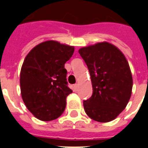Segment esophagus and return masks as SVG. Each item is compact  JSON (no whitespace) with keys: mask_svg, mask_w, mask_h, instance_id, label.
I'll return each mask as SVG.
<instances>
[{"mask_svg":"<svg viewBox=\"0 0 148 148\" xmlns=\"http://www.w3.org/2000/svg\"><path fill=\"white\" fill-rule=\"evenodd\" d=\"M73 89H74V90L77 91V89H78V84H75L73 86Z\"/></svg>","mask_w":148,"mask_h":148,"instance_id":"esophagus-1","label":"esophagus"}]
</instances>
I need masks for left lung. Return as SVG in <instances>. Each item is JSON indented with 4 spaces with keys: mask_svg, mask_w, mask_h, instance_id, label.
<instances>
[{
    "mask_svg": "<svg viewBox=\"0 0 148 148\" xmlns=\"http://www.w3.org/2000/svg\"><path fill=\"white\" fill-rule=\"evenodd\" d=\"M90 72L91 97L84 101L86 114L98 122L115 119L131 98L133 80L128 62L121 51L108 42L78 51Z\"/></svg>",
    "mask_w": 148,
    "mask_h": 148,
    "instance_id": "1",
    "label": "left lung"
}]
</instances>
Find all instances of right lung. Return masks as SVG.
I'll return each mask as SVG.
<instances>
[{
	"label": "right lung",
	"mask_w": 148,
	"mask_h": 148,
	"mask_svg": "<svg viewBox=\"0 0 148 148\" xmlns=\"http://www.w3.org/2000/svg\"><path fill=\"white\" fill-rule=\"evenodd\" d=\"M74 51L72 46L47 40L34 47L24 59L20 75L21 97L38 119L53 121L64 111L66 98L72 93L64 64Z\"/></svg>",
	"instance_id": "add662e5"
}]
</instances>
